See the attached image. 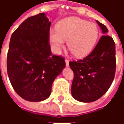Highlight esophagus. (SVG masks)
<instances>
[{
  "label": "esophagus",
  "instance_id": "1",
  "mask_svg": "<svg viewBox=\"0 0 124 124\" xmlns=\"http://www.w3.org/2000/svg\"><path fill=\"white\" fill-rule=\"evenodd\" d=\"M65 62H66V66H69V60L68 59H66L65 60Z\"/></svg>",
  "mask_w": 124,
  "mask_h": 124
}]
</instances>
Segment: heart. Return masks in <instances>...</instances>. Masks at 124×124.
Listing matches in <instances>:
<instances>
[{
    "instance_id": "heart-1",
    "label": "heart",
    "mask_w": 124,
    "mask_h": 124,
    "mask_svg": "<svg viewBox=\"0 0 124 124\" xmlns=\"http://www.w3.org/2000/svg\"><path fill=\"white\" fill-rule=\"evenodd\" d=\"M99 31L96 24L77 17H70L60 20L57 28L49 32V41L52 51L59 54L66 41L73 54L82 58L90 52L98 40Z\"/></svg>"
}]
</instances>
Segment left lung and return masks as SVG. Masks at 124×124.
Instances as JSON below:
<instances>
[{
	"instance_id": "left-lung-1",
	"label": "left lung",
	"mask_w": 124,
	"mask_h": 124,
	"mask_svg": "<svg viewBox=\"0 0 124 124\" xmlns=\"http://www.w3.org/2000/svg\"><path fill=\"white\" fill-rule=\"evenodd\" d=\"M96 22L106 34V26ZM69 65L74 72L71 89L74 98L82 102L97 100L108 90L114 79L116 62L113 38L102 36L90 54L83 59L70 61Z\"/></svg>"
}]
</instances>
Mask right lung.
Segmentation results:
<instances>
[{
    "label": "right lung",
    "instance_id": "1",
    "mask_svg": "<svg viewBox=\"0 0 124 124\" xmlns=\"http://www.w3.org/2000/svg\"><path fill=\"white\" fill-rule=\"evenodd\" d=\"M51 23L45 14L26 19L12 33L7 54V73L15 92L26 100L48 98L52 85L66 66L65 58L52 54Z\"/></svg>",
    "mask_w": 124,
    "mask_h": 124
}]
</instances>
